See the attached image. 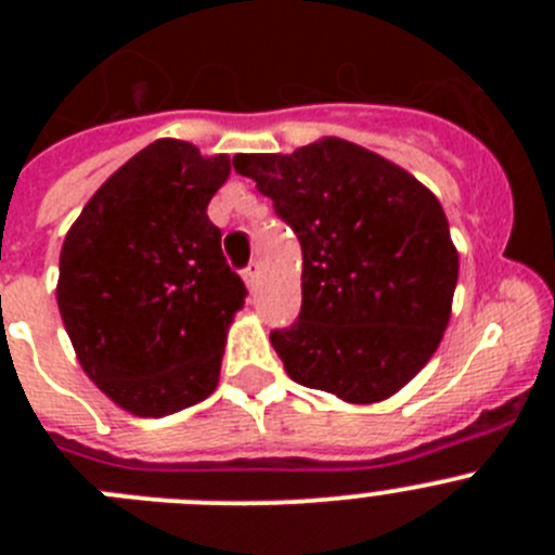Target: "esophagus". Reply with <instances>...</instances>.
Returning <instances> with one entry per match:
<instances>
[{
	"label": "esophagus",
	"instance_id": "esophagus-1",
	"mask_svg": "<svg viewBox=\"0 0 555 555\" xmlns=\"http://www.w3.org/2000/svg\"><path fill=\"white\" fill-rule=\"evenodd\" d=\"M258 278H261V267H258V261H253L247 269H244V281H247V286L253 288V292L255 286H258Z\"/></svg>",
	"mask_w": 555,
	"mask_h": 555
}]
</instances>
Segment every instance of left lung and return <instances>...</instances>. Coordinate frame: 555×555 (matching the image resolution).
<instances>
[{
  "label": "left lung",
  "instance_id": "8db88e82",
  "mask_svg": "<svg viewBox=\"0 0 555 555\" xmlns=\"http://www.w3.org/2000/svg\"><path fill=\"white\" fill-rule=\"evenodd\" d=\"M302 247L297 322L269 333L297 384L377 403L428 364L450 320L459 253L439 199L364 146L322 139L235 155Z\"/></svg>",
  "mask_w": 555,
  "mask_h": 555
}]
</instances>
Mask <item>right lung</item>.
<instances>
[{"label":"right lung","instance_id":"obj_1","mask_svg":"<svg viewBox=\"0 0 555 555\" xmlns=\"http://www.w3.org/2000/svg\"><path fill=\"white\" fill-rule=\"evenodd\" d=\"M228 175V155L155 141L100 185L63 242V325L86 375L135 416L217 389L224 333L247 297L208 219Z\"/></svg>","mask_w":555,"mask_h":555}]
</instances>
